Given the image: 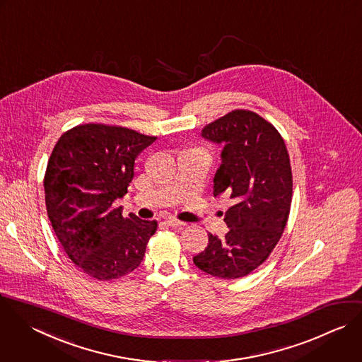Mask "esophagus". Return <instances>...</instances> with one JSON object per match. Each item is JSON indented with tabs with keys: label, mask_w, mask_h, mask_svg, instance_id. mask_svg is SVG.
Listing matches in <instances>:
<instances>
[{
	"label": "esophagus",
	"mask_w": 362,
	"mask_h": 362,
	"mask_svg": "<svg viewBox=\"0 0 362 362\" xmlns=\"http://www.w3.org/2000/svg\"><path fill=\"white\" fill-rule=\"evenodd\" d=\"M167 223H168L170 226H174V228H182V226L187 225L185 222L178 221V219H175V218H173V216H170V218L167 219Z\"/></svg>",
	"instance_id": "obj_1"
}]
</instances>
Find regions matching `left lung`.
Listing matches in <instances>:
<instances>
[{
	"instance_id": "left-lung-1",
	"label": "left lung",
	"mask_w": 362,
	"mask_h": 362,
	"mask_svg": "<svg viewBox=\"0 0 362 362\" xmlns=\"http://www.w3.org/2000/svg\"><path fill=\"white\" fill-rule=\"evenodd\" d=\"M201 136L223 146L214 197L228 194L233 205L225 212V238L209 233L194 263L215 277H243L267 259L286 228L293 191L287 148L279 132L249 110L228 113Z\"/></svg>"
}]
</instances>
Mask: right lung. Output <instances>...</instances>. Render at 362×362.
I'll return each instance as SVG.
<instances>
[{"mask_svg": "<svg viewBox=\"0 0 362 362\" xmlns=\"http://www.w3.org/2000/svg\"><path fill=\"white\" fill-rule=\"evenodd\" d=\"M156 137L105 124L64 133L49 157L44 188L48 218L69 259L88 276L113 280L140 266L156 221L122 215L134 161Z\"/></svg>", "mask_w": 362, "mask_h": 362, "instance_id": "1", "label": "right lung"}]
</instances>
